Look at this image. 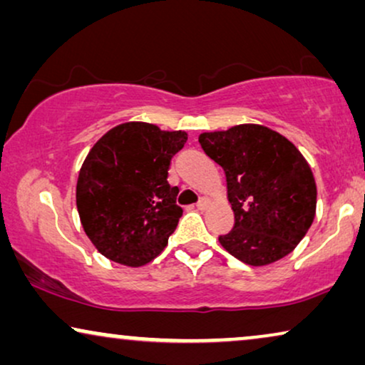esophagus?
<instances>
[{
    "mask_svg": "<svg viewBox=\"0 0 365 365\" xmlns=\"http://www.w3.org/2000/svg\"><path fill=\"white\" fill-rule=\"evenodd\" d=\"M211 206V201H209L207 197H202L201 201H199L197 204H196V207L199 209V211H206V209Z\"/></svg>",
    "mask_w": 365,
    "mask_h": 365,
    "instance_id": "34e87169",
    "label": "esophagus"
}]
</instances>
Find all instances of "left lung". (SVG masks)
Listing matches in <instances>:
<instances>
[{
    "mask_svg": "<svg viewBox=\"0 0 365 365\" xmlns=\"http://www.w3.org/2000/svg\"><path fill=\"white\" fill-rule=\"evenodd\" d=\"M204 153L226 173L234 229L221 246L261 267L291 254L316 217L317 186L301 151L271 128L239 124L199 134Z\"/></svg>",
    "mask_w": 365,
    "mask_h": 365,
    "instance_id": "1",
    "label": "left lung"
}]
</instances>
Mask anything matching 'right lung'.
I'll use <instances>...</instances> for the list:
<instances>
[{"label": "right lung", "instance_id": "add662e5", "mask_svg": "<svg viewBox=\"0 0 365 365\" xmlns=\"http://www.w3.org/2000/svg\"><path fill=\"white\" fill-rule=\"evenodd\" d=\"M184 131L131 121L109 129L79 169L76 206L83 229L109 261L141 267L164 251L182 209L168 182Z\"/></svg>", "mask_w": 365, "mask_h": 365}]
</instances>
